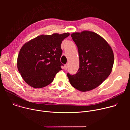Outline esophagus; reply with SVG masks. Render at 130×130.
<instances>
[{
  "mask_svg": "<svg viewBox=\"0 0 130 130\" xmlns=\"http://www.w3.org/2000/svg\"><path fill=\"white\" fill-rule=\"evenodd\" d=\"M68 64H66L65 65V66H64V69H65V70H67V68H68Z\"/></svg>",
  "mask_w": 130,
  "mask_h": 130,
  "instance_id": "34e87169",
  "label": "esophagus"
}]
</instances>
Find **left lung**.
<instances>
[{"instance_id":"obj_1","label":"left lung","mask_w":130,"mask_h":130,"mask_svg":"<svg viewBox=\"0 0 130 130\" xmlns=\"http://www.w3.org/2000/svg\"><path fill=\"white\" fill-rule=\"evenodd\" d=\"M79 56L76 74L67 73L70 84L81 91H87L100 85L109 76L114 64L113 50L106 41L97 33L84 31L71 35Z\"/></svg>"}]
</instances>
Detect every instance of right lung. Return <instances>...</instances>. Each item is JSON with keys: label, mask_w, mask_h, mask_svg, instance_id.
Here are the masks:
<instances>
[{"label": "right lung", "mask_w": 130, "mask_h": 130, "mask_svg": "<svg viewBox=\"0 0 130 130\" xmlns=\"http://www.w3.org/2000/svg\"><path fill=\"white\" fill-rule=\"evenodd\" d=\"M69 35V33L42 35L24 45L17 64L18 71L28 85L39 88L53 81L64 66L60 61L63 52L61 45Z\"/></svg>", "instance_id": "add662e5"}]
</instances>
